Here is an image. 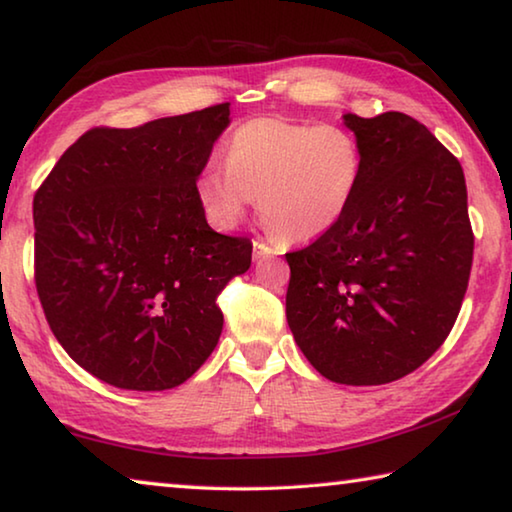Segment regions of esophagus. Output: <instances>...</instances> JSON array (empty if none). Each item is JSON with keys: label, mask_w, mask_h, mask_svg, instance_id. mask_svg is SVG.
Wrapping results in <instances>:
<instances>
[{"label": "esophagus", "mask_w": 512, "mask_h": 512, "mask_svg": "<svg viewBox=\"0 0 512 512\" xmlns=\"http://www.w3.org/2000/svg\"><path fill=\"white\" fill-rule=\"evenodd\" d=\"M271 255H275V250L268 246L266 241H262V239L253 241V257L255 259H264V257H271Z\"/></svg>", "instance_id": "34e87169"}]
</instances>
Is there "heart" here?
I'll return each instance as SVG.
<instances>
[{
  "label": "heart",
  "mask_w": 512,
  "mask_h": 512,
  "mask_svg": "<svg viewBox=\"0 0 512 512\" xmlns=\"http://www.w3.org/2000/svg\"><path fill=\"white\" fill-rule=\"evenodd\" d=\"M363 178L359 137L339 124L250 119L228 137L223 167L207 162L196 198L214 228L232 230L253 196L284 241L318 239L350 210Z\"/></svg>",
  "instance_id": "heart-1"
}]
</instances>
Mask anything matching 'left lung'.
I'll return each mask as SVG.
<instances>
[{"mask_svg":"<svg viewBox=\"0 0 512 512\" xmlns=\"http://www.w3.org/2000/svg\"><path fill=\"white\" fill-rule=\"evenodd\" d=\"M363 178L350 210L287 253V323L336 384L379 386L420 368L452 332L472 271L463 167L418 119L345 115Z\"/></svg>","mask_w":512,"mask_h":512,"instance_id":"8db88e82","label":"left lung"}]
</instances>
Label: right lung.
<instances>
[{
  "instance_id": "right-lung-1",
  "label": "right lung",
  "mask_w": 512,
  "mask_h": 512,
  "mask_svg": "<svg viewBox=\"0 0 512 512\" xmlns=\"http://www.w3.org/2000/svg\"><path fill=\"white\" fill-rule=\"evenodd\" d=\"M230 103L99 126L60 155L33 196L36 289L65 352L110 386L167 391L219 343L216 298L246 273L253 241L214 232L196 176Z\"/></svg>"
}]
</instances>
